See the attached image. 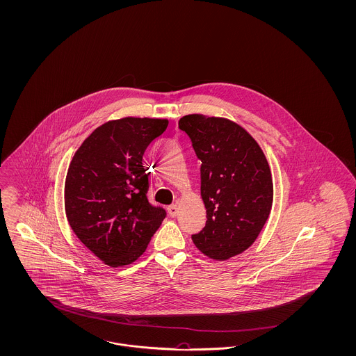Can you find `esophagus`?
I'll return each mask as SVG.
<instances>
[{"label": "esophagus", "mask_w": 356, "mask_h": 356, "mask_svg": "<svg viewBox=\"0 0 356 356\" xmlns=\"http://www.w3.org/2000/svg\"><path fill=\"white\" fill-rule=\"evenodd\" d=\"M167 210H168V214L172 216V218L173 216H176L177 214H179V209H177V205L168 206V207H167Z\"/></svg>", "instance_id": "34e87169"}]
</instances>
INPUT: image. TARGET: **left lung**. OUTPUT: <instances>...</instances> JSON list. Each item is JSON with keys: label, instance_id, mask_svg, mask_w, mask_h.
Returning a JSON list of instances; mask_svg holds the SVG:
<instances>
[{"label": "left lung", "instance_id": "8db88e82", "mask_svg": "<svg viewBox=\"0 0 356 356\" xmlns=\"http://www.w3.org/2000/svg\"><path fill=\"white\" fill-rule=\"evenodd\" d=\"M179 128L189 136L202 163L207 220L202 231L192 235L194 245L210 259H231L254 243L269 218V163L254 138L231 120L188 115Z\"/></svg>", "mask_w": 356, "mask_h": 356}]
</instances>
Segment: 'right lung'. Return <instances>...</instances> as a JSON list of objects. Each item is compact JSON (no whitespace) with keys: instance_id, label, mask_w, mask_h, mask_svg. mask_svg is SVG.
Here are the masks:
<instances>
[{"instance_id":"right-lung-1","label":"right lung","mask_w":356,"mask_h":356,"mask_svg":"<svg viewBox=\"0 0 356 356\" xmlns=\"http://www.w3.org/2000/svg\"><path fill=\"white\" fill-rule=\"evenodd\" d=\"M168 120L125 118L94 130L76 151L65 180V211L76 237L108 266L129 265L165 218L147 200L143 154Z\"/></svg>"}]
</instances>
